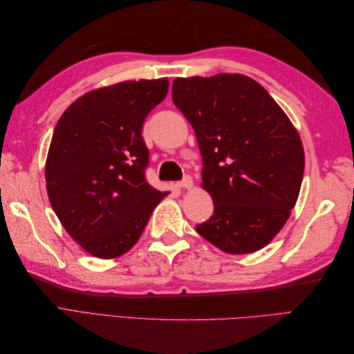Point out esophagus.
<instances>
[{
  "mask_svg": "<svg viewBox=\"0 0 354 354\" xmlns=\"http://www.w3.org/2000/svg\"><path fill=\"white\" fill-rule=\"evenodd\" d=\"M192 186H194V181H192V178L189 176L177 183V187H181V189H190Z\"/></svg>",
  "mask_w": 354,
  "mask_h": 354,
  "instance_id": "obj_1",
  "label": "esophagus"
}]
</instances>
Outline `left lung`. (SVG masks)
<instances>
[{
  "label": "left lung",
  "mask_w": 354,
  "mask_h": 354,
  "mask_svg": "<svg viewBox=\"0 0 354 354\" xmlns=\"http://www.w3.org/2000/svg\"><path fill=\"white\" fill-rule=\"evenodd\" d=\"M173 102L194 127L202 187L214 201L196 232L229 254L264 248L301 187L304 151L294 125L259 82L239 73L176 78Z\"/></svg>",
  "instance_id": "8db88e82"
}]
</instances>
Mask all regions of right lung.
<instances>
[{"label": "right lung", "mask_w": 354, "mask_h": 354, "mask_svg": "<svg viewBox=\"0 0 354 354\" xmlns=\"http://www.w3.org/2000/svg\"><path fill=\"white\" fill-rule=\"evenodd\" d=\"M168 80L125 81L84 94L63 112L46 162L47 194L62 226L99 259L130 251L168 192L147 183L143 122Z\"/></svg>", "instance_id": "right-lung-1"}]
</instances>
